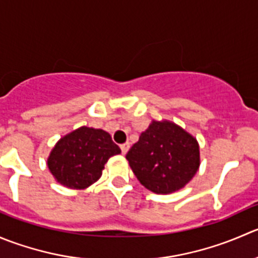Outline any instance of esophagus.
Listing matches in <instances>:
<instances>
[{
	"instance_id": "esophagus-1",
	"label": "esophagus",
	"mask_w": 258,
	"mask_h": 258,
	"mask_svg": "<svg viewBox=\"0 0 258 258\" xmlns=\"http://www.w3.org/2000/svg\"><path fill=\"white\" fill-rule=\"evenodd\" d=\"M120 149L123 154H126V152L129 150V143H124V144L120 145Z\"/></svg>"
}]
</instances>
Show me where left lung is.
<instances>
[{"label":"left lung","mask_w":258,"mask_h":258,"mask_svg":"<svg viewBox=\"0 0 258 258\" xmlns=\"http://www.w3.org/2000/svg\"><path fill=\"white\" fill-rule=\"evenodd\" d=\"M135 177L147 189L169 195L184 187L200 168L195 137L169 120H153L126 154Z\"/></svg>","instance_id":"obj_1"}]
</instances>
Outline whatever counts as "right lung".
Instances as JSON below:
<instances>
[{
    "label": "right lung",
    "instance_id": "add662e5",
    "mask_svg": "<svg viewBox=\"0 0 258 258\" xmlns=\"http://www.w3.org/2000/svg\"><path fill=\"white\" fill-rule=\"evenodd\" d=\"M120 153L105 130L81 126L56 143L47 158V167L63 187L85 189L101 177L109 158Z\"/></svg>",
    "mask_w": 258,
    "mask_h": 258
}]
</instances>
